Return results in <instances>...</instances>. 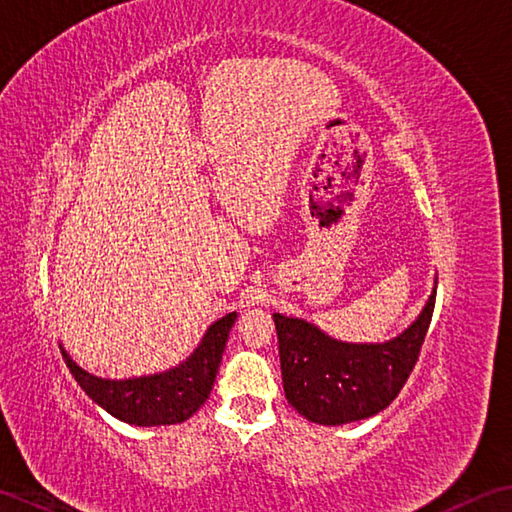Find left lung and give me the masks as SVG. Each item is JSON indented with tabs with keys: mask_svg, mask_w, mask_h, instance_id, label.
<instances>
[{
	"mask_svg": "<svg viewBox=\"0 0 512 512\" xmlns=\"http://www.w3.org/2000/svg\"><path fill=\"white\" fill-rule=\"evenodd\" d=\"M436 286L418 319L385 343H345L317 325L275 312L284 391L310 422L339 427L376 416L405 385L427 336Z\"/></svg>",
	"mask_w": 512,
	"mask_h": 512,
	"instance_id": "1",
	"label": "left lung"
}]
</instances>
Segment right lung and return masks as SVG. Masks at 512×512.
<instances>
[{"mask_svg": "<svg viewBox=\"0 0 512 512\" xmlns=\"http://www.w3.org/2000/svg\"><path fill=\"white\" fill-rule=\"evenodd\" d=\"M235 319L237 312H228L213 321L198 347L167 372L110 380L85 372L65 350L63 358L76 383L110 416L134 427L180 424L189 420L209 398Z\"/></svg>", "mask_w": 512, "mask_h": 512, "instance_id": "1", "label": "right lung"}]
</instances>
